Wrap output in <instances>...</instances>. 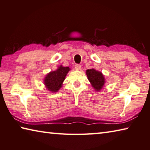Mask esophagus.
<instances>
[{
	"instance_id": "obj_1",
	"label": "esophagus",
	"mask_w": 150,
	"mask_h": 150,
	"mask_svg": "<svg viewBox=\"0 0 150 150\" xmlns=\"http://www.w3.org/2000/svg\"><path fill=\"white\" fill-rule=\"evenodd\" d=\"M75 69H77V70H80L81 69V66L79 64H75Z\"/></svg>"
}]
</instances>
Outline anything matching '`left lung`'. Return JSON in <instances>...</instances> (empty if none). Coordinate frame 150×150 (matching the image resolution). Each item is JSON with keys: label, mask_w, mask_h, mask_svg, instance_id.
<instances>
[{"label": "left lung", "mask_w": 150, "mask_h": 150, "mask_svg": "<svg viewBox=\"0 0 150 150\" xmlns=\"http://www.w3.org/2000/svg\"><path fill=\"white\" fill-rule=\"evenodd\" d=\"M86 73L94 88L98 91H100L105 83V79L102 73L94 69H87Z\"/></svg>", "instance_id": "1"}]
</instances>
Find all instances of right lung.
<instances>
[{
  "label": "right lung",
  "instance_id": "right-lung-1",
  "mask_svg": "<svg viewBox=\"0 0 150 150\" xmlns=\"http://www.w3.org/2000/svg\"><path fill=\"white\" fill-rule=\"evenodd\" d=\"M69 70V67L60 66L57 70L49 73L44 80L45 84L48 90L51 92L58 91L62 87V83Z\"/></svg>",
  "mask_w": 150,
  "mask_h": 150
}]
</instances>
